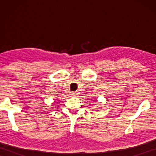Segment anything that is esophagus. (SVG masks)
Here are the masks:
<instances>
[{
	"label": "esophagus",
	"instance_id": "obj_1",
	"mask_svg": "<svg viewBox=\"0 0 156 156\" xmlns=\"http://www.w3.org/2000/svg\"><path fill=\"white\" fill-rule=\"evenodd\" d=\"M72 94V96H76V94L75 92H72V94Z\"/></svg>",
	"mask_w": 156,
	"mask_h": 156
}]
</instances>
